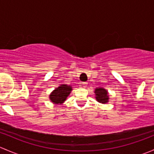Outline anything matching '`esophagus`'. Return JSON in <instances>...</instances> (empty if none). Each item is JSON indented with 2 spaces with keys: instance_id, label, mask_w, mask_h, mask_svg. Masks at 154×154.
Here are the masks:
<instances>
[{
  "instance_id": "34e87169",
  "label": "esophagus",
  "mask_w": 154,
  "mask_h": 154,
  "mask_svg": "<svg viewBox=\"0 0 154 154\" xmlns=\"http://www.w3.org/2000/svg\"><path fill=\"white\" fill-rule=\"evenodd\" d=\"M86 86H87V83H82V86L84 87V88H85V87H86Z\"/></svg>"
}]
</instances>
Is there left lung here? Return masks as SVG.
Segmentation results:
<instances>
[{
    "mask_svg": "<svg viewBox=\"0 0 154 154\" xmlns=\"http://www.w3.org/2000/svg\"><path fill=\"white\" fill-rule=\"evenodd\" d=\"M96 94V100L101 103H106L109 101L108 99V93H107L106 90L103 88H96L95 91H94Z\"/></svg>",
    "mask_w": 154,
    "mask_h": 154,
    "instance_id": "left-lung-1",
    "label": "left lung"
}]
</instances>
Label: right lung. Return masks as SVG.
<instances>
[{"label": "right lung", "mask_w": 154, "mask_h": 154, "mask_svg": "<svg viewBox=\"0 0 154 154\" xmlns=\"http://www.w3.org/2000/svg\"><path fill=\"white\" fill-rule=\"evenodd\" d=\"M71 89L72 88L70 86L64 84L61 85L50 94V99L56 104H61L66 100V97L69 95Z\"/></svg>", "instance_id": "obj_1"}]
</instances>
